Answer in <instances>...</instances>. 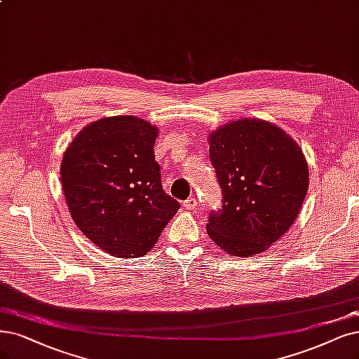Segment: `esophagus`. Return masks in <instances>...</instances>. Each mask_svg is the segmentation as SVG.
Masks as SVG:
<instances>
[{
    "label": "esophagus",
    "mask_w": 359,
    "mask_h": 359,
    "mask_svg": "<svg viewBox=\"0 0 359 359\" xmlns=\"http://www.w3.org/2000/svg\"><path fill=\"white\" fill-rule=\"evenodd\" d=\"M196 205H198V201H196V198H194V196L188 198L187 201H183V207L187 210H195Z\"/></svg>",
    "instance_id": "esophagus-1"
}]
</instances>
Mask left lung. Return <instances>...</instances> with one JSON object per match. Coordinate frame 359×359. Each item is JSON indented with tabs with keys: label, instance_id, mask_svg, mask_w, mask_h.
I'll return each instance as SVG.
<instances>
[{
	"label": "left lung",
	"instance_id": "obj_1",
	"mask_svg": "<svg viewBox=\"0 0 359 359\" xmlns=\"http://www.w3.org/2000/svg\"><path fill=\"white\" fill-rule=\"evenodd\" d=\"M210 159L222 208L210 211L207 233L224 253H262L291 228L309 187L299 144L268 121L244 118L210 136Z\"/></svg>",
	"mask_w": 359,
	"mask_h": 359
}]
</instances>
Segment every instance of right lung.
I'll list each match as a JSON object with an SVG mask.
<instances>
[{"label":"right lung","instance_id":"right-lung-1","mask_svg":"<svg viewBox=\"0 0 359 359\" xmlns=\"http://www.w3.org/2000/svg\"><path fill=\"white\" fill-rule=\"evenodd\" d=\"M158 128L137 116L102 118L66 149L60 179L76 226L115 257H140L180 208L163 189Z\"/></svg>","mask_w":359,"mask_h":359}]
</instances>
